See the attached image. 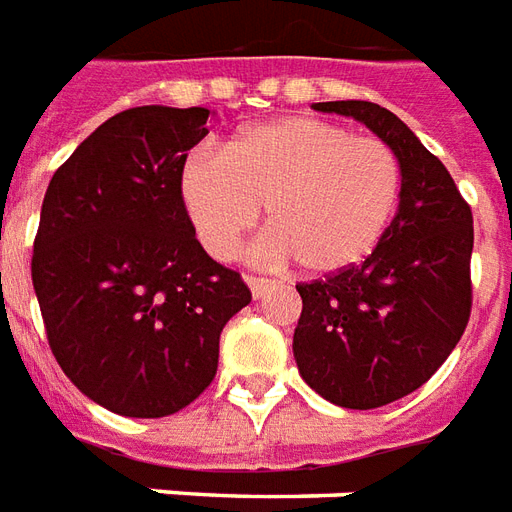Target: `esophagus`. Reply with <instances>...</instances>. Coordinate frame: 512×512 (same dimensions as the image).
<instances>
[{
  "mask_svg": "<svg viewBox=\"0 0 512 512\" xmlns=\"http://www.w3.org/2000/svg\"><path fill=\"white\" fill-rule=\"evenodd\" d=\"M244 282L249 285V290H252V298H263V295L274 287V282H271V279H263V276H244Z\"/></svg>",
  "mask_w": 512,
  "mask_h": 512,
  "instance_id": "esophagus-1",
  "label": "esophagus"
}]
</instances>
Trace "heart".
<instances>
[{"label":"heart","mask_w":512,"mask_h":512,"mask_svg":"<svg viewBox=\"0 0 512 512\" xmlns=\"http://www.w3.org/2000/svg\"><path fill=\"white\" fill-rule=\"evenodd\" d=\"M401 168L372 135L314 116H285L238 132L225 154L198 149L179 173L181 206L217 260H233L268 208L257 255L328 276L372 255L399 203Z\"/></svg>","instance_id":"b5f03b06"}]
</instances>
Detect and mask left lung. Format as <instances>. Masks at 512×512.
<instances>
[{
  "label": "left lung",
  "instance_id": "left-lung-1",
  "mask_svg": "<svg viewBox=\"0 0 512 512\" xmlns=\"http://www.w3.org/2000/svg\"><path fill=\"white\" fill-rule=\"evenodd\" d=\"M361 121L396 154L399 208L361 266L295 285L304 309L293 355L304 382L331 404L374 410L418 391L445 363L472 309V211L448 168L374 102H314Z\"/></svg>",
  "mask_w": 512,
  "mask_h": 512
}]
</instances>
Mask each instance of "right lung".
Segmentation results:
<instances>
[{
    "label": "right lung",
    "mask_w": 512,
    "mask_h": 512,
    "mask_svg": "<svg viewBox=\"0 0 512 512\" xmlns=\"http://www.w3.org/2000/svg\"><path fill=\"white\" fill-rule=\"evenodd\" d=\"M208 108H130L100 124L45 189L32 285L75 388L127 418H165L206 391L219 333L252 293L195 238L181 206Z\"/></svg>",
    "instance_id": "add662e5"
}]
</instances>
